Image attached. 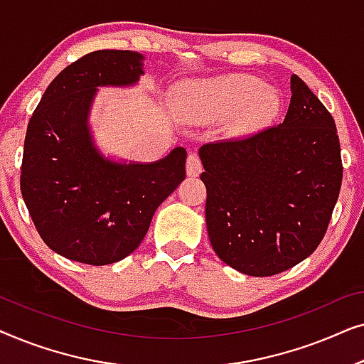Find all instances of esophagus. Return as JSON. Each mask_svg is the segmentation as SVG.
Here are the masks:
<instances>
[{
  "mask_svg": "<svg viewBox=\"0 0 364 364\" xmlns=\"http://www.w3.org/2000/svg\"><path fill=\"white\" fill-rule=\"evenodd\" d=\"M202 161L197 154H191L187 159V173L191 177H197L202 172Z\"/></svg>",
  "mask_w": 364,
  "mask_h": 364,
  "instance_id": "34e87169",
  "label": "esophagus"
}]
</instances>
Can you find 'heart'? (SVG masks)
<instances>
[{
  "label": "heart",
  "instance_id": "heart-1",
  "mask_svg": "<svg viewBox=\"0 0 364 364\" xmlns=\"http://www.w3.org/2000/svg\"><path fill=\"white\" fill-rule=\"evenodd\" d=\"M262 86L260 79L247 74L191 82L177 91L176 107L193 122H205L237 111L238 124L253 129L267 124L280 109L278 94Z\"/></svg>",
  "mask_w": 364,
  "mask_h": 364
}]
</instances>
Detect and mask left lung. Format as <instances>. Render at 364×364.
<instances>
[{
    "mask_svg": "<svg viewBox=\"0 0 364 364\" xmlns=\"http://www.w3.org/2000/svg\"><path fill=\"white\" fill-rule=\"evenodd\" d=\"M283 124L198 149L212 248L250 277L310 257L340 196L343 166L331 114L296 74Z\"/></svg>",
    "mask_w": 364,
    "mask_h": 364,
    "instance_id": "obj_1",
    "label": "left lung"
}]
</instances>
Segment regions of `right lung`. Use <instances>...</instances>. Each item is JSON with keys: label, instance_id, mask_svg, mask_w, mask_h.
I'll use <instances>...</instances> for the list:
<instances>
[{"label": "right lung", "instance_id": "1", "mask_svg": "<svg viewBox=\"0 0 364 364\" xmlns=\"http://www.w3.org/2000/svg\"><path fill=\"white\" fill-rule=\"evenodd\" d=\"M136 51L89 53L54 77L28 124L21 193L43 242L69 260L116 263L146 237L157 207L186 178L187 151L157 162L104 157L89 129L97 87L134 86L144 74Z\"/></svg>", "mask_w": 364, "mask_h": 364}]
</instances>
